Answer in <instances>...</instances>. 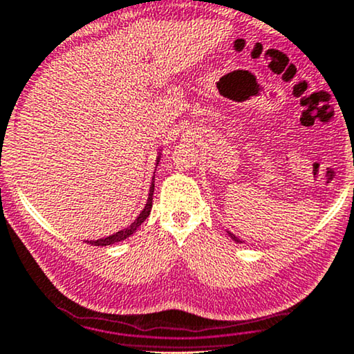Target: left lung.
I'll return each mask as SVG.
<instances>
[{
    "label": "left lung",
    "mask_w": 354,
    "mask_h": 354,
    "mask_svg": "<svg viewBox=\"0 0 354 354\" xmlns=\"http://www.w3.org/2000/svg\"><path fill=\"white\" fill-rule=\"evenodd\" d=\"M226 233H228V236H230V238H232L234 243H239V244H241V243H243V241H241V239H239L238 236H234V234H233V233H230V232H226Z\"/></svg>",
    "instance_id": "left-lung-1"
}]
</instances>
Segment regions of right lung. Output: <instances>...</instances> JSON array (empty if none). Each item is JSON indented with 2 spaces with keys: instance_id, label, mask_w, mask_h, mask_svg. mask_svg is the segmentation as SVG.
<instances>
[{
  "instance_id": "add662e5",
  "label": "right lung",
  "mask_w": 354,
  "mask_h": 354,
  "mask_svg": "<svg viewBox=\"0 0 354 354\" xmlns=\"http://www.w3.org/2000/svg\"><path fill=\"white\" fill-rule=\"evenodd\" d=\"M160 155L157 160H155V168H157V165L160 162ZM153 189H155V173H153V178H152V185H150V189H149V197H147V204H145V207L142 209V212H140L138 218H136L133 223H131L128 228H122L120 230L118 233H113L110 234V236L106 238H100V239H95V241H86L88 244H92V246H110V244H115V243H120V241H124L126 238H129L131 234L136 233V230L139 228L140 225L144 223L145 218L150 215V210H152V197H153Z\"/></svg>"
}]
</instances>
